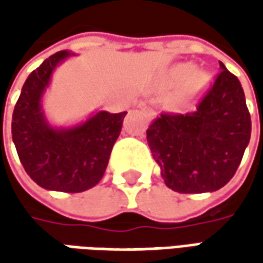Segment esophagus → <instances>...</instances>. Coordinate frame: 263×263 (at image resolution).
Masks as SVG:
<instances>
[{"instance_id":"34e87169","label":"esophagus","mask_w":263,"mask_h":263,"mask_svg":"<svg viewBox=\"0 0 263 263\" xmlns=\"http://www.w3.org/2000/svg\"><path fill=\"white\" fill-rule=\"evenodd\" d=\"M139 106H140V109L143 111V114H145L149 120H152V118L155 117V114H157V112H155V109H154L152 106L146 105V104H143V102H140Z\"/></svg>"}]
</instances>
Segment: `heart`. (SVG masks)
I'll return each mask as SVG.
<instances>
[{
  "instance_id": "1",
  "label": "heart",
  "mask_w": 263,
  "mask_h": 263,
  "mask_svg": "<svg viewBox=\"0 0 263 263\" xmlns=\"http://www.w3.org/2000/svg\"><path fill=\"white\" fill-rule=\"evenodd\" d=\"M190 74V67L189 66H181V67H178L176 70V77L178 79V80H183V79H186L187 76ZM200 76L196 77V83H200Z\"/></svg>"
}]
</instances>
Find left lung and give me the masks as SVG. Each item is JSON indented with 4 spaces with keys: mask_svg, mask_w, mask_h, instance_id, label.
Segmentation results:
<instances>
[{
    "mask_svg": "<svg viewBox=\"0 0 263 263\" xmlns=\"http://www.w3.org/2000/svg\"><path fill=\"white\" fill-rule=\"evenodd\" d=\"M214 85L187 114H161L146 130L154 159L171 190L215 192L236 174L252 123L238 79L222 63Z\"/></svg>",
    "mask_w": 263,
    "mask_h": 263,
    "instance_id": "obj_1",
    "label": "left lung"
}]
</instances>
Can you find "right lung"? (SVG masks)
I'll return each instance as SVG.
<instances>
[{"label": "right lung", "instance_id": "obj_1", "mask_svg": "<svg viewBox=\"0 0 263 263\" xmlns=\"http://www.w3.org/2000/svg\"><path fill=\"white\" fill-rule=\"evenodd\" d=\"M70 55L55 52L29 74L13 111L11 135L20 162L36 184L80 193L101 181L127 112L98 111L70 128L51 126L41 101L52 71Z\"/></svg>", "mask_w": 263, "mask_h": 263}]
</instances>
